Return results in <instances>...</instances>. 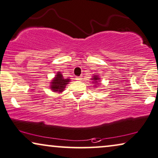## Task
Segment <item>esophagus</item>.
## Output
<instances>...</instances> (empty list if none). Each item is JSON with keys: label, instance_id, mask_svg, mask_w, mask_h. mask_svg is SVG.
Returning a JSON list of instances; mask_svg holds the SVG:
<instances>
[{"label": "esophagus", "instance_id": "34e87169", "mask_svg": "<svg viewBox=\"0 0 158 158\" xmlns=\"http://www.w3.org/2000/svg\"><path fill=\"white\" fill-rule=\"evenodd\" d=\"M77 80V81H82V77L81 76H79V77H76V78H75Z\"/></svg>", "mask_w": 158, "mask_h": 158}]
</instances>
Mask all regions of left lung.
I'll return each mask as SVG.
<instances>
[{
	"label": "left lung",
	"mask_w": 158,
	"mask_h": 158,
	"mask_svg": "<svg viewBox=\"0 0 158 158\" xmlns=\"http://www.w3.org/2000/svg\"><path fill=\"white\" fill-rule=\"evenodd\" d=\"M92 80H94V81H95V83H96L95 84H99V83H98V82H99V78L97 76V75H94V78L92 79Z\"/></svg>",
	"instance_id": "left-lung-1"
}]
</instances>
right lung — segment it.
<instances>
[{
  "label": "right lung",
  "mask_w": 158,
  "mask_h": 158,
  "mask_svg": "<svg viewBox=\"0 0 158 158\" xmlns=\"http://www.w3.org/2000/svg\"><path fill=\"white\" fill-rule=\"evenodd\" d=\"M70 81V79L64 78L62 75L60 73H58L55 78L53 80L52 82V85H51V89L54 91L61 92L64 91L67 84Z\"/></svg>",
  "instance_id": "right-lung-1"
}]
</instances>
